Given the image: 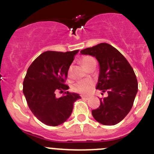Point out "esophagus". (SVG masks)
<instances>
[{"mask_svg":"<svg viewBox=\"0 0 154 154\" xmlns=\"http://www.w3.org/2000/svg\"><path fill=\"white\" fill-rule=\"evenodd\" d=\"M82 99H84V100H88L89 99L88 97H85V96L82 97Z\"/></svg>","mask_w":154,"mask_h":154,"instance_id":"34e87169","label":"esophagus"}]
</instances>
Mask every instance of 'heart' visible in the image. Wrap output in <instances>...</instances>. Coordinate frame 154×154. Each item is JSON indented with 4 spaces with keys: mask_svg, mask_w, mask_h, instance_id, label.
Here are the masks:
<instances>
[{
    "mask_svg": "<svg viewBox=\"0 0 154 154\" xmlns=\"http://www.w3.org/2000/svg\"><path fill=\"white\" fill-rule=\"evenodd\" d=\"M94 62H95V60L90 56L83 57L81 60V63L86 69ZM70 75H71V67L68 70V75L70 76ZM94 86V82L92 80H82L73 85L72 90L82 94H88L92 91Z\"/></svg>",
    "mask_w": 154,
    "mask_h": 154,
    "instance_id": "b5f03b06",
    "label": "heart"
}]
</instances>
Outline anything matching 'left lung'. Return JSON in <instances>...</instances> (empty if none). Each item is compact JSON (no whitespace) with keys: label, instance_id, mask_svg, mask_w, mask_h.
Wrapping results in <instances>:
<instances>
[{"label":"left lung","instance_id":"8db88e82","mask_svg":"<svg viewBox=\"0 0 154 154\" xmlns=\"http://www.w3.org/2000/svg\"><path fill=\"white\" fill-rule=\"evenodd\" d=\"M81 54L94 57L100 72L96 89L106 91L100 105L91 113L102 125H114L121 122L131 110L137 92L136 75L127 60L112 45L100 43L81 51Z\"/></svg>","mask_w":154,"mask_h":154}]
</instances>
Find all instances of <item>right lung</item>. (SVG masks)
Masks as SVG:
<instances>
[{"label":"right lung","instance_id":"1","mask_svg":"<svg viewBox=\"0 0 154 154\" xmlns=\"http://www.w3.org/2000/svg\"><path fill=\"white\" fill-rule=\"evenodd\" d=\"M79 50L46 51L35 60L23 81V94L29 109L35 116L50 126H57L66 121L73 109V103L81 97L76 93L64 91L68 70ZM57 91L64 95L57 98Z\"/></svg>","mask_w":154,"mask_h":154}]
</instances>
